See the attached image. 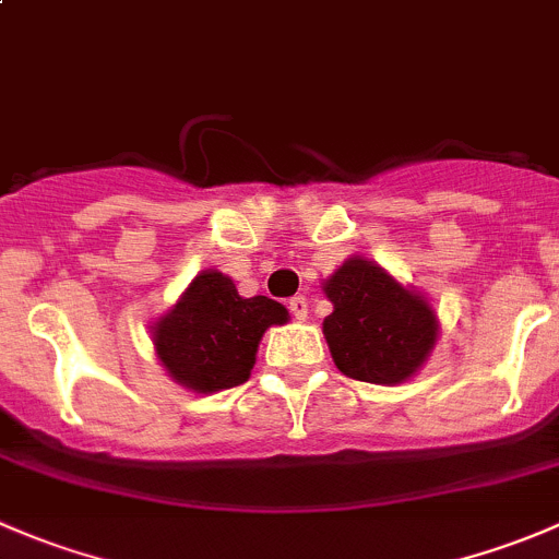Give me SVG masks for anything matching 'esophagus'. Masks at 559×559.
Listing matches in <instances>:
<instances>
[{"instance_id": "1", "label": "esophagus", "mask_w": 559, "mask_h": 559, "mask_svg": "<svg viewBox=\"0 0 559 559\" xmlns=\"http://www.w3.org/2000/svg\"><path fill=\"white\" fill-rule=\"evenodd\" d=\"M289 311H292V316H295V319H308V300H306V297H302V295L292 297Z\"/></svg>"}]
</instances>
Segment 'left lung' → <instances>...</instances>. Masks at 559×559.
I'll list each match as a JSON object with an SVG mask.
<instances>
[{"mask_svg": "<svg viewBox=\"0 0 559 559\" xmlns=\"http://www.w3.org/2000/svg\"><path fill=\"white\" fill-rule=\"evenodd\" d=\"M335 311L324 319L337 370L368 384H400L436 346L432 308L379 264L348 259L324 284Z\"/></svg>", "mask_w": 559, "mask_h": 559, "instance_id": "1", "label": "left lung"}]
</instances>
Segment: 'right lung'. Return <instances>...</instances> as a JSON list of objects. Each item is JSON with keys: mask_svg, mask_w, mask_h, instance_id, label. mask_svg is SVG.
Segmentation results:
<instances>
[{"mask_svg": "<svg viewBox=\"0 0 559 559\" xmlns=\"http://www.w3.org/2000/svg\"><path fill=\"white\" fill-rule=\"evenodd\" d=\"M286 319L281 302L262 295L243 300L227 275L205 270L156 321L154 346L178 384L218 392L248 381L264 330Z\"/></svg>", "mask_w": 559, "mask_h": 559, "instance_id": "obj_1", "label": "right lung"}]
</instances>
